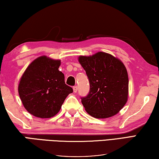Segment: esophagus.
I'll return each instance as SVG.
<instances>
[{
  "label": "esophagus",
  "mask_w": 159,
  "mask_h": 159,
  "mask_svg": "<svg viewBox=\"0 0 159 159\" xmlns=\"http://www.w3.org/2000/svg\"><path fill=\"white\" fill-rule=\"evenodd\" d=\"M73 90H74V93H76L78 91V86H76V85H75V86H74V88H73Z\"/></svg>",
  "instance_id": "1"
}]
</instances>
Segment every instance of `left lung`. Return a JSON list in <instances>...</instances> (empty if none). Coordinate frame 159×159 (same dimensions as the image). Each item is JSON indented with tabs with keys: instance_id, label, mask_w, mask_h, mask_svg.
Returning <instances> with one entry per match:
<instances>
[{
	"instance_id": "8db88e82",
	"label": "left lung",
	"mask_w": 159,
	"mask_h": 159,
	"mask_svg": "<svg viewBox=\"0 0 159 159\" xmlns=\"http://www.w3.org/2000/svg\"><path fill=\"white\" fill-rule=\"evenodd\" d=\"M80 65L90 83V91L82 97L86 112L95 118H107L119 112L127 101L128 74L123 63L105 52L80 56Z\"/></svg>"
}]
</instances>
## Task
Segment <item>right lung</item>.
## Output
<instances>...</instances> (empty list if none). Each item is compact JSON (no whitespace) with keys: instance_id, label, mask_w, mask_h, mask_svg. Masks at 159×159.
Returning <instances> with one entry per match:
<instances>
[{"instance_id":"1","label":"right lung","mask_w":159,"mask_h":159,"mask_svg":"<svg viewBox=\"0 0 159 159\" xmlns=\"http://www.w3.org/2000/svg\"><path fill=\"white\" fill-rule=\"evenodd\" d=\"M60 60L45 56L34 60L25 70L18 85L24 107L30 114L40 118L57 115L71 87L65 84L64 75L59 70Z\"/></svg>"}]
</instances>
